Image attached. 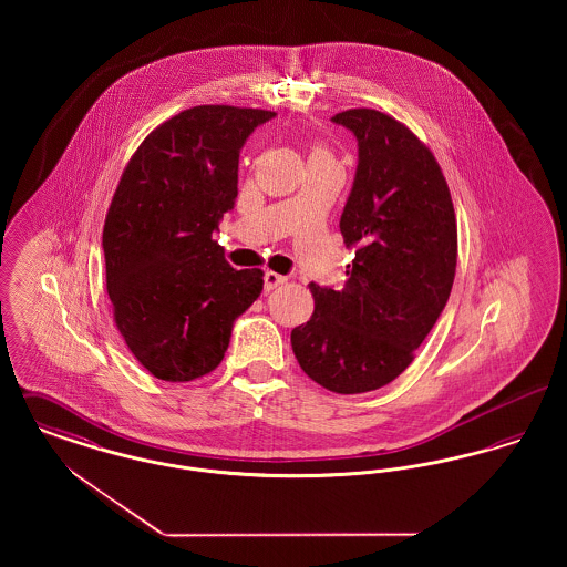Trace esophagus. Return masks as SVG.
Instances as JSON below:
<instances>
[{"label": "esophagus", "instance_id": "obj_1", "mask_svg": "<svg viewBox=\"0 0 567 567\" xmlns=\"http://www.w3.org/2000/svg\"><path fill=\"white\" fill-rule=\"evenodd\" d=\"M285 282H287V276H280V274H276V271H266V276H264V287H266L268 293L274 291L276 287L285 285Z\"/></svg>", "mask_w": 567, "mask_h": 567}]
</instances>
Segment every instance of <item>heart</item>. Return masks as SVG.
I'll list each match as a JSON object with an SVG mask.
<instances>
[{"label": "heart", "instance_id": "1", "mask_svg": "<svg viewBox=\"0 0 567 567\" xmlns=\"http://www.w3.org/2000/svg\"><path fill=\"white\" fill-rule=\"evenodd\" d=\"M317 153H323V151H317Z\"/></svg>", "mask_w": 567, "mask_h": 567}]
</instances>
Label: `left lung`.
Masks as SVG:
<instances>
[{
  "label": "left lung",
  "instance_id": "8db88e82",
  "mask_svg": "<svg viewBox=\"0 0 567 567\" xmlns=\"http://www.w3.org/2000/svg\"><path fill=\"white\" fill-rule=\"evenodd\" d=\"M359 162L340 216L357 246L342 291L312 285L315 315L291 331L301 370L327 391H374L412 363L442 315L457 268V220L432 151L400 121L354 109L331 118Z\"/></svg>",
  "mask_w": 567,
  "mask_h": 567
}]
</instances>
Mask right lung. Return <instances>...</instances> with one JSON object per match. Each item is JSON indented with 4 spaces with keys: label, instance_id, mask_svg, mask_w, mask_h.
I'll list each match as a JSON object with an SVG mask.
<instances>
[{
    "label": "right lung",
    "instance_id": "right-lung-1",
    "mask_svg": "<svg viewBox=\"0 0 567 567\" xmlns=\"http://www.w3.org/2000/svg\"><path fill=\"white\" fill-rule=\"evenodd\" d=\"M270 110L195 106L137 146L104 225L114 321L135 359L167 382L213 372L264 271L234 270L213 240L238 197V162Z\"/></svg>",
    "mask_w": 567,
    "mask_h": 567
}]
</instances>
